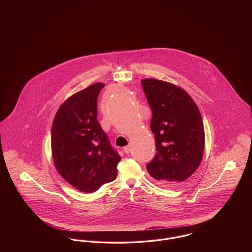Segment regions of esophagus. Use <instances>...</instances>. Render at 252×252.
<instances>
[{"instance_id":"34e87169","label":"esophagus","mask_w":252,"mask_h":252,"mask_svg":"<svg viewBox=\"0 0 252 252\" xmlns=\"http://www.w3.org/2000/svg\"><path fill=\"white\" fill-rule=\"evenodd\" d=\"M130 151H131L130 145H127V146H125V147H124V152H125L126 154H129Z\"/></svg>"}]
</instances>
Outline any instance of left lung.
<instances>
[{
	"instance_id": "1",
	"label": "left lung",
	"mask_w": 252,
	"mask_h": 252,
	"mask_svg": "<svg viewBox=\"0 0 252 252\" xmlns=\"http://www.w3.org/2000/svg\"><path fill=\"white\" fill-rule=\"evenodd\" d=\"M152 110L150 128L156 155L146 164L159 184L177 187L190 178L203 157V121L191 96L183 89L154 78L142 80Z\"/></svg>"
}]
</instances>
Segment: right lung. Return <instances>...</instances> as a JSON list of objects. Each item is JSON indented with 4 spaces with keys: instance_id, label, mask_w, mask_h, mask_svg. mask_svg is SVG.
<instances>
[{
    "instance_id": "right-lung-1",
    "label": "right lung",
    "mask_w": 252,
    "mask_h": 252,
    "mask_svg": "<svg viewBox=\"0 0 252 252\" xmlns=\"http://www.w3.org/2000/svg\"><path fill=\"white\" fill-rule=\"evenodd\" d=\"M104 86L91 85L67 99L52 126L56 168L64 180L81 192H95L117 177L121 157L97 121V98Z\"/></svg>"
}]
</instances>
